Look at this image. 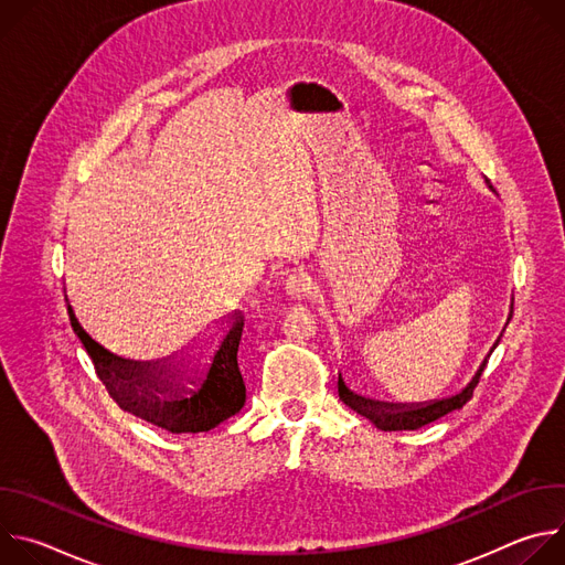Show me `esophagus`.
<instances>
[{
    "label": "esophagus",
    "instance_id": "esophagus-1",
    "mask_svg": "<svg viewBox=\"0 0 565 565\" xmlns=\"http://www.w3.org/2000/svg\"><path fill=\"white\" fill-rule=\"evenodd\" d=\"M286 290L295 297H308L312 292H317V281L315 277H310L308 273H301V270H295L286 277Z\"/></svg>",
    "mask_w": 565,
    "mask_h": 565
}]
</instances>
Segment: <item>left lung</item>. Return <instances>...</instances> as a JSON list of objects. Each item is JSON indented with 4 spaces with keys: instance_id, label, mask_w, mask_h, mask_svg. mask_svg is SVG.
<instances>
[{
    "instance_id": "1",
    "label": "left lung",
    "mask_w": 565,
    "mask_h": 565,
    "mask_svg": "<svg viewBox=\"0 0 565 565\" xmlns=\"http://www.w3.org/2000/svg\"><path fill=\"white\" fill-rule=\"evenodd\" d=\"M488 185L492 188V183L488 181ZM494 190V188H492ZM499 344V342H497ZM494 344V347H497ZM488 366V360L480 364L478 373L473 375V380L456 395L451 397H445V399H438V402H429V405H416V407H407V405H388V402H373V399H364L355 393H351L342 380V373L338 375V393H340V399L344 402L347 407H351L353 412H358L360 416L369 418L377 429L382 431H414V429H420L460 407H465L467 402L471 399L473 395V388L478 386V380L482 375V371H486Z\"/></svg>"
}]
</instances>
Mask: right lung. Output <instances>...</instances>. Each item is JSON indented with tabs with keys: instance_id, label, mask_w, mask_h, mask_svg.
Listing matches in <instances>:
<instances>
[{
	"instance_id": "add662e5",
	"label": "right lung",
	"mask_w": 565,
	"mask_h": 565,
	"mask_svg": "<svg viewBox=\"0 0 565 565\" xmlns=\"http://www.w3.org/2000/svg\"><path fill=\"white\" fill-rule=\"evenodd\" d=\"M66 310L73 331L83 340L111 399L149 425L170 434H201L232 418L246 405V382L236 362L244 315H234V324L214 353L210 371L196 375V380L190 377V386H185L177 382L179 373L168 364H131L114 358L79 329L71 306Z\"/></svg>"
}]
</instances>
